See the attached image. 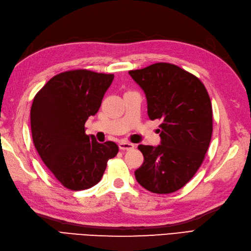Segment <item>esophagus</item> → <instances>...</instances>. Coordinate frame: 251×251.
Masks as SVG:
<instances>
[{
	"label": "esophagus",
	"instance_id": "esophagus-1",
	"mask_svg": "<svg viewBox=\"0 0 251 251\" xmlns=\"http://www.w3.org/2000/svg\"><path fill=\"white\" fill-rule=\"evenodd\" d=\"M134 147H135V145L132 143H127V142H120L119 143V148L121 150H131Z\"/></svg>",
	"mask_w": 251,
	"mask_h": 251
}]
</instances>
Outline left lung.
Returning a JSON list of instances; mask_svg holds the SVG:
<instances>
[{"label":"left lung","instance_id":"1","mask_svg":"<svg viewBox=\"0 0 251 251\" xmlns=\"http://www.w3.org/2000/svg\"><path fill=\"white\" fill-rule=\"evenodd\" d=\"M129 74L147 99L148 117L159 119L161 143L140 145L144 163L135 171L146 190H179L201 166L213 133V108L203 82L179 66L154 63Z\"/></svg>","mask_w":251,"mask_h":251}]
</instances>
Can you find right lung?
Wrapping results in <instances>:
<instances>
[{
    "instance_id": "1",
    "label": "right lung",
    "mask_w": 251,
    "mask_h": 251,
    "mask_svg": "<svg viewBox=\"0 0 251 251\" xmlns=\"http://www.w3.org/2000/svg\"><path fill=\"white\" fill-rule=\"evenodd\" d=\"M113 74L73 70L53 76L33 100L31 131L34 146L54 177L70 190H85L101 180L114 142L100 144L85 124L101 106Z\"/></svg>"
}]
</instances>
